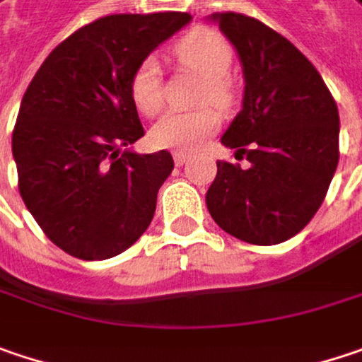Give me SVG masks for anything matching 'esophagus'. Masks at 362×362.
Listing matches in <instances>:
<instances>
[{
    "label": "esophagus",
    "mask_w": 362,
    "mask_h": 362,
    "mask_svg": "<svg viewBox=\"0 0 362 362\" xmlns=\"http://www.w3.org/2000/svg\"><path fill=\"white\" fill-rule=\"evenodd\" d=\"M173 158H175V165H177V167H183V165L189 160V156H187V154H183V152H175V154H173Z\"/></svg>",
    "instance_id": "1"
}]
</instances>
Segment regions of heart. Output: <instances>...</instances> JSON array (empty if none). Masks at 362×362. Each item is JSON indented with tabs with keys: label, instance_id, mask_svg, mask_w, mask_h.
Returning a JSON list of instances; mask_svg holds the SVG:
<instances>
[{
	"label": "heart",
	"instance_id": "obj_1",
	"mask_svg": "<svg viewBox=\"0 0 362 362\" xmlns=\"http://www.w3.org/2000/svg\"><path fill=\"white\" fill-rule=\"evenodd\" d=\"M179 64L197 71L204 78L199 100H210L218 107L233 103V86L226 80L233 64V49L226 39L210 28H195L173 49ZM129 94L138 111L156 115L163 107V74L156 57H146L132 74ZM220 125V115L212 107L194 111H168L152 127L150 138L158 148L175 152H194Z\"/></svg>",
	"mask_w": 362,
	"mask_h": 362
}]
</instances>
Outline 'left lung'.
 Instances as JSON below:
<instances>
[{
	"label": "left lung",
	"instance_id": "left-lung-1",
	"mask_svg": "<svg viewBox=\"0 0 362 362\" xmlns=\"http://www.w3.org/2000/svg\"><path fill=\"white\" fill-rule=\"evenodd\" d=\"M243 65V107L220 138L249 160H218L210 216L251 245L295 237L320 210L338 167L340 117L320 71L297 47L243 13H212Z\"/></svg>",
	"mask_w": 362,
	"mask_h": 362
}]
</instances>
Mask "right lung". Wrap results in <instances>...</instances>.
<instances>
[{"instance_id": "1", "label": "right lung", "mask_w": 362, "mask_h": 362, "mask_svg": "<svg viewBox=\"0 0 362 362\" xmlns=\"http://www.w3.org/2000/svg\"><path fill=\"white\" fill-rule=\"evenodd\" d=\"M189 22L185 12L94 20L51 51L24 92L12 136L18 187L42 233L65 253L109 259L150 226L175 163L167 150L129 148L144 136L129 80Z\"/></svg>"}]
</instances>
